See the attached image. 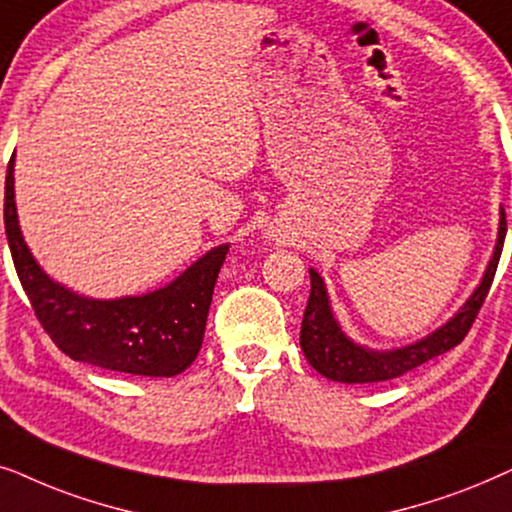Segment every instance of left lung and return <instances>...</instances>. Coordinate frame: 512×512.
<instances>
[{
  "instance_id": "obj_1",
  "label": "left lung",
  "mask_w": 512,
  "mask_h": 512,
  "mask_svg": "<svg viewBox=\"0 0 512 512\" xmlns=\"http://www.w3.org/2000/svg\"><path fill=\"white\" fill-rule=\"evenodd\" d=\"M506 213H501L499 224V243H496L494 257L489 262L487 274L482 278L480 288L473 292V297L463 304V309L449 320L447 325H442L440 330H435L433 335H428L421 342L405 346V349H395L386 353L367 351L363 346L353 344L349 337L339 330L337 320L332 318L330 302H327V292L316 271L311 274V295L306 302L304 318H302V351L309 363L323 374V377L332 381H342V384H372V381H388L395 377H403V374L412 372L414 367L428 363L435 356H442L454 346L463 342V337L468 335V330L473 327L475 318L485 304L492 288V281L496 276V267H499L503 241H506Z\"/></svg>"
}]
</instances>
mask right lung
Listing matches in <instances>:
<instances>
[{"label":"right lung","mask_w":512,"mask_h":512,"mask_svg":"<svg viewBox=\"0 0 512 512\" xmlns=\"http://www.w3.org/2000/svg\"><path fill=\"white\" fill-rule=\"evenodd\" d=\"M4 227L13 267L34 316L65 356L142 377H175L199 356L229 245L210 250L177 281L149 295L112 302L79 297L53 283L27 250L13 201V159L6 168Z\"/></svg>","instance_id":"add662e5"}]
</instances>
